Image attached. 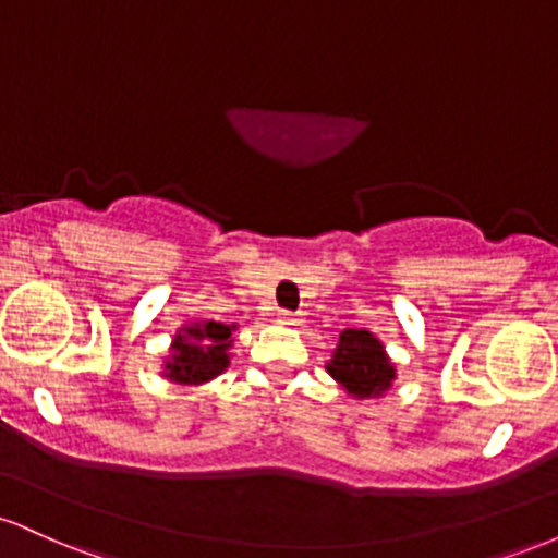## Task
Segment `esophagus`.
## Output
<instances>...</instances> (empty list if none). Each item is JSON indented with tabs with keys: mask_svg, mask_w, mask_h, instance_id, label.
<instances>
[{
	"mask_svg": "<svg viewBox=\"0 0 558 558\" xmlns=\"http://www.w3.org/2000/svg\"><path fill=\"white\" fill-rule=\"evenodd\" d=\"M278 315H280V323H283V325H299V323H301L299 312H291V310H280Z\"/></svg>",
	"mask_w": 558,
	"mask_h": 558,
	"instance_id": "obj_1",
	"label": "esophagus"
}]
</instances>
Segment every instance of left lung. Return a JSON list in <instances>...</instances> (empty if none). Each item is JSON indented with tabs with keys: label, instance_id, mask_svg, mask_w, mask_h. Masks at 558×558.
Returning <instances> with one entry per match:
<instances>
[{
	"label": "left lung",
	"instance_id": "8db88e82",
	"mask_svg": "<svg viewBox=\"0 0 558 558\" xmlns=\"http://www.w3.org/2000/svg\"><path fill=\"white\" fill-rule=\"evenodd\" d=\"M328 373L356 396L383 393L393 380V367L383 354L380 341L367 330L341 332V343L328 364Z\"/></svg>",
	"mask_w": 558,
	"mask_h": 558
}]
</instances>
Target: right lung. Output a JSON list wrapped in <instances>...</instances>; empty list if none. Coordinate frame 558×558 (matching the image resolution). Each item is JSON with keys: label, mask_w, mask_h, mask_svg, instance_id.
<instances>
[{"label": "right lung", "mask_w": 558, "mask_h": 558, "mask_svg": "<svg viewBox=\"0 0 558 558\" xmlns=\"http://www.w3.org/2000/svg\"><path fill=\"white\" fill-rule=\"evenodd\" d=\"M230 325H194L175 338V356L168 362V373L175 383H204L228 367Z\"/></svg>", "instance_id": "1"}]
</instances>
